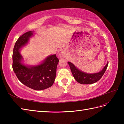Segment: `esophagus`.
<instances>
[{
	"label": "esophagus",
	"instance_id": "esophagus-1",
	"mask_svg": "<svg viewBox=\"0 0 124 124\" xmlns=\"http://www.w3.org/2000/svg\"><path fill=\"white\" fill-rule=\"evenodd\" d=\"M60 56H61V57H62V56H63V55H62V54H60Z\"/></svg>",
	"mask_w": 124,
	"mask_h": 124
}]
</instances>
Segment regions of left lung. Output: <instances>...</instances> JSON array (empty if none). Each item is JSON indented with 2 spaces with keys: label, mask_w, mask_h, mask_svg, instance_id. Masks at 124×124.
<instances>
[{
  "label": "left lung",
  "mask_w": 124,
  "mask_h": 124,
  "mask_svg": "<svg viewBox=\"0 0 124 124\" xmlns=\"http://www.w3.org/2000/svg\"><path fill=\"white\" fill-rule=\"evenodd\" d=\"M68 64L69 65L73 77L79 83L81 84H91L97 82L102 78L108 65V62L101 71L93 74H88L81 71L70 62H68Z\"/></svg>",
  "instance_id": "obj_1"
}]
</instances>
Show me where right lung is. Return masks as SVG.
<instances>
[{
	"label": "right lung",
	"mask_w": 124,
	"mask_h": 124,
	"mask_svg": "<svg viewBox=\"0 0 124 124\" xmlns=\"http://www.w3.org/2000/svg\"><path fill=\"white\" fill-rule=\"evenodd\" d=\"M32 35V31H28L20 36L16 41L13 52L12 67L18 80L22 84L35 90H43L53 84L59 60L55 54L47 57L37 66L26 67L22 64L21 61L22 57L19 49L27 44Z\"/></svg>",
	"instance_id": "add662e5"
}]
</instances>
